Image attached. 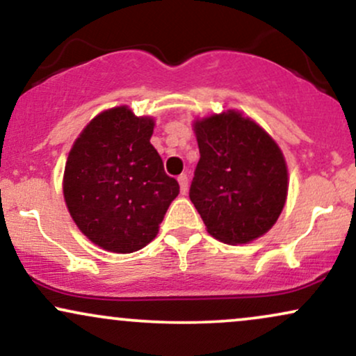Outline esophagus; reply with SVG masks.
Wrapping results in <instances>:
<instances>
[{
    "label": "esophagus",
    "instance_id": "1",
    "mask_svg": "<svg viewBox=\"0 0 356 356\" xmlns=\"http://www.w3.org/2000/svg\"><path fill=\"white\" fill-rule=\"evenodd\" d=\"M178 183H179V191H181V195H186V191H188V177H186V175H179Z\"/></svg>",
    "mask_w": 356,
    "mask_h": 356
}]
</instances>
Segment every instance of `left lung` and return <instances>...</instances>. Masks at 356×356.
I'll return each mask as SVG.
<instances>
[{"mask_svg":"<svg viewBox=\"0 0 356 356\" xmlns=\"http://www.w3.org/2000/svg\"><path fill=\"white\" fill-rule=\"evenodd\" d=\"M200 161L190 200L207 232L228 245L265 235L286 203L288 168L277 141L241 111L193 121Z\"/></svg>","mask_w":356,"mask_h":356,"instance_id":"1","label":"left lung"}]
</instances>
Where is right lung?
<instances>
[{
    "mask_svg": "<svg viewBox=\"0 0 356 356\" xmlns=\"http://www.w3.org/2000/svg\"><path fill=\"white\" fill-rule=\"evenodd\" d=\"M154 120L127 104L104 110L71 146L63 195L79 232L111 253H133L154 240L179 185L149 143Z\"/></svg>",
    "mask_w": 356,
    "mask_h": 356,
    "instance_id": "obj_1",
    "label": "right lung"
}]
</instances>
